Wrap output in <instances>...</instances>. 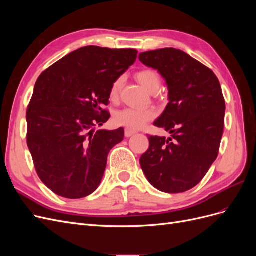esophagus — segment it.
<instances>
[{
    "instance_id": "1",
    "label": "esophagus",
    "mask_w": 256,
    "mask_h": 256,
    "mask_svg": "<svg viewBox=\"0 0 256 256\" xmlns=\"http://www.w3.org/2000/svg\"><path fill=\"white\" fill-rule=\"evenodd\" d=\"M134 134H136L134 131H131V130H128V129H126V130H125V136H126V138L132 136Z\"/></svg>"
}]
</instances>
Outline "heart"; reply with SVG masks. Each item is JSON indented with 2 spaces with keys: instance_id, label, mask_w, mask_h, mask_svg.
<instances>
[{
  "instance_id": "obj_1",
  "label": "heart",
  "mask_w": 256,
  "mask_h": 256,
  "mask_svg": "<svg viewBox=\"0 0 256 256\" xmlns=\"http://www.w3.org/2000/svg\"><path fill=\"white\" fill-rule=\"evenodd\" d=\"M136 78L138 82L140 83L142 86L150 92L154 88L159 86L160 85V78L159 74L150 70V69H144L136 72ZM122 84V78H118L115 80L112 84L110 90V98L116 99L118 96ZM154 118V111L147 109V110H140L134 109V108H125V109L120 110L114 114V122L115 125L126 128L131 131H136L144 127L147 122L152 120Z\"/></svg>"
}]
</instances>
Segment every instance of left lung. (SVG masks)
I'll list each match as a JSON object with an SVG mask.
<instances>
[{"label": "left lung", "mask_w": 256, "mask_h": 256, "mask_svg": "<svg viewBox=\"0 0 256 256\" xmlns=\"http://www.w3.org/2000/svg\"><path fill=\"white\" fill-rule=\"evenodd\" d=\"M141 63L164 79L168 104L154 125L171 134L148 136L140 164L147 180L166 193L192 189L218 157L226 115L220 82L210 69L174 48L142 52Z\"/></svg>", "instance_id": "1"}]
</instances>
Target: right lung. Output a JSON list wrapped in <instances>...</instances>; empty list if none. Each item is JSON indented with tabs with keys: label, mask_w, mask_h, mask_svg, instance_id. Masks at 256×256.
I'll return each instance as SVG.
<instances>
[{
	"label": "right lung",
	"mask_w": 256,
	"mask_h": 256,
	"mask_svg": "<svg viewBox=\"0 0 256 256\" xmlns=\"http://www.w3.org/2000/svg\"><path fill=\"white\" fill-rule=\"evenodd\" d=\"M138 51L88 46L58 60L37 79L26 111V142L42 182L56 194L82 198L102 182L108 154L124 128L100 129L115 80Z\"/></svg>",
	"instance_id": "1"
}]
</instances>
